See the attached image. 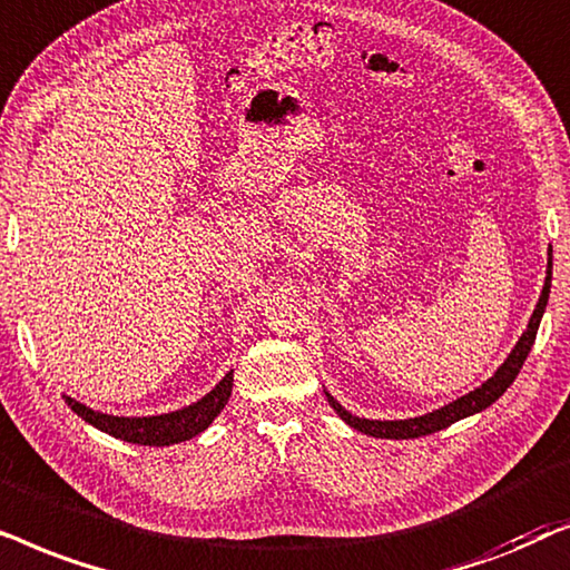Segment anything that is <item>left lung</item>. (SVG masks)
<instances>
[{"instance_id": "obj_1", "label": "left lung", "mask_w": 570, "mask_h": 570, "mask_svg": "<svg viewBox=\"0 0 570 570\" xmlns=\"http://www.w3.org/2000/svg\"><path fill=\"white\" fill-rule=\"evenodd\" d=\"M550 281H552V257H550V265H548V278H544V289H542V297L537 302L534 307V315L532 321H529L527 331H523V336L519 338V344L511 352V356L500 364V370L495 375L490 377L488 383L482 385V389H476L472 393H466L464 399L453 401V404L438 409V412L432 414H424V416H414V420H401V422H381V420H360V416H354L352 412H346L344 406L338 404V401H331V406L336 409V414L344 420L346 424H352L354 430L364 432V435H373V438H391V440H406V438H422V435H430V432H438L443 428H449V424L464 420V416L474 414V412H482V409H488L492 401H498L503 396L508 385L515 381V375H519L521 364L527 362L529 352H532V344L537 338V328H540V321H542V313H544V305H548V297H550Z\"/></svg>"}]
</instances>
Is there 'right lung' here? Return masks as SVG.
Instances as JSON below:
<instances>
[{
    "label": "right lung",
    "instance_id": "right-lung-1",
    "mask_svg": "<svg viewBox=\"0 0 570 570\" xmlns=\"http://www.w3.org/2000/svg\"><path fill=\"white\" fill-rule=\"evenodd\" d=\"M232 373L208 393L206 399H200L197 404L179 409V412L161 414V416H111L94 412V409L78 404V401L65 399L72 406V412L82 416V420L94 424V428L109 432V435L127 440V443H140V445H171L181 443V440L195 438L197 432H203L210 422L216 420L218 412L226 406V401L232 396Z\"/></svg>",
    "mask_w": 570,
    "mask_h": 570
}]
</instances>
